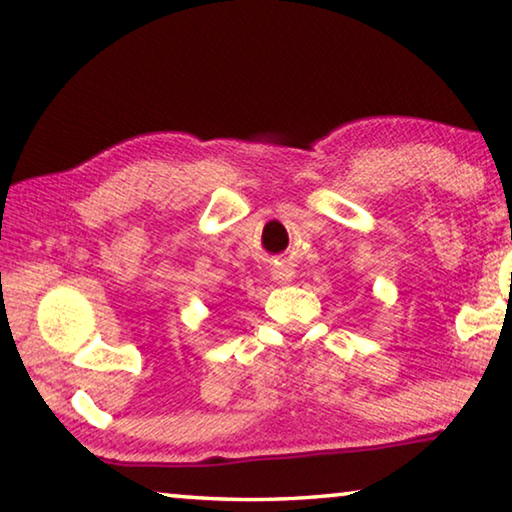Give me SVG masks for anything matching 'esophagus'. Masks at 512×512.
<instances>
[{"instance_id": "obj_1", "label": "esophagus", "mask_w": 512, "mask_h": 512, "mask_svg": "<svg viewBox=\"0 0 512 512\" xmlns=\"http://www.w3.org/2000/svg\"><path fill=\"white\" fill-rule=\"evenodd\" d=\"M291 271H277L275 273V280H280V282H289L291 280Z\"/></svg>"}]
</instances>
